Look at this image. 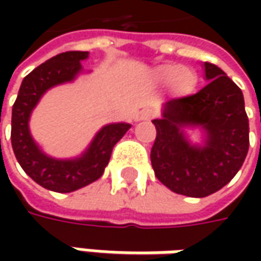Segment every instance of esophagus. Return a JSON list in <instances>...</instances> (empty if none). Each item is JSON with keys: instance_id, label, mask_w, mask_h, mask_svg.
Wrapping results in <instances>:
<instances>
[{"instance_id": "esophagus-1", "label": "esophagus", "mask_w": 261, "mask_h": 261, "mask_svg": "<svg viewBox=\"0 0 261 261\" xmlns=\"http://www.w3.org/2000/svg\"><path fill=\"white\" fill-rule=\"evenodd\" d=\"M154 116H155V112H154L152 109H145V110L141 112L139 119H141V120H149V119H152Z\"/></svg>"}]
</instances>
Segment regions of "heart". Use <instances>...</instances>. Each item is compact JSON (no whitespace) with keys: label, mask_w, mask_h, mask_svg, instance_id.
<instances>
[{"label":"heart","mask_w":261,"mask_h":261,"mask_svg":"<svg viewBox=\"0 0 261 261\" xmlns=\"http://www.w3.org/2000/svg\"><path fill=\"white\" fill-rule=\"evenodd\" d=\"M160 75L164 80H168L173 83L174 91L177 94H189L196 84V75L193 71L185 66L166 65L160 68Z\"/></svg>","instance_id":"1"}]
</instances>
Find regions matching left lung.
<instances>
[{
  "instance_id": "1",
  "label": "left lung",
  "mask_w": 261,
  "mask_h": 261,
  "mask_svg": "<svg viewBox=\"0 0 261 261\" xmlns=\"http://www.w3.org/2000/svg\"><path fill=\"white\" fill-rule=\"evenodd\" d=\"M209 81L200 91L167 101L163 117L152 120L155 142L151 164L170 190L205 197L228 185L248 152V117L243 91L214 64L205 62ZM199 125L206 132L203 147L193 146L181 127Z\"/></svg>"
}]
</instances>
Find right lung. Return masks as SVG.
<instances>
[{
	"mask_svg": "<svg viewBox=\"0 0 261 261\" xmlns=\"http://www.w3.org/2000/svg\"><path fill=\"white\" fill-rule=\"evenodd\" d=\"M88 52L71 50L50 58L24 76L11 116V145L18 164L30 178L47 190L69 193L100 178L112 155L113 146L130 127L129 123H112L98 130L88 149L74 160H56L40 151L29 130L32 110L46 91L69 83L83 71L81 61Z\"/></svg>",
	"mask_w": 261,
	"mask_h": 261,
	"instance_id": "1",
	"label": "right lung"
}]
</instances>
